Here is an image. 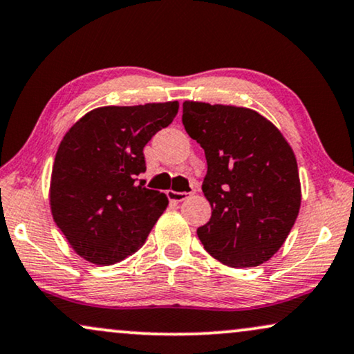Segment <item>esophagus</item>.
I'll use <instances>...</instances> for the list:
<instances>
[{"instance_id":"34e87169","label":"esophagus","mask_w":354,"mask_h":354,"mask_svg":"<svg viewBox=\"0 0 354 354\" xmlns=\"http://www.w3.org/2000/svg\"><path fill=\"white\" fill-rule=\"evenodd\" d=\"M167 196H168V199L171 201V203H181V201L187 199L186 192H178V191H173V189H169L167 192Z\"/></svg>"}]
</instances>
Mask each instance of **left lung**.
Segmentation results:
<instances>
[{
	"mask_svg": "<svg viewBox=\"0 0 354 354\" xmlns=\"http://www.w3.org/2000/svg\"><path fill=\"white\" fill-rule=\"evenodd\" d=\"M183 124L207 160L203 192L212 216L198 229L205 252L230 268L263 265L283 247L301 209L292 149L248 107L185 101Z\"/></svg>",
	"mask_w": 354,
	"mask_h": 354,
	"instance_id": "left-lung-1",
	"label": "left lung"
}]
</instances>
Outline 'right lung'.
<instances>
[{
	"label": "right lung",
	"instance_id": "right-lung-1",
	"mask_svg": "<svg viewBox=\"0 0 354 354\" xmlns=\"http://www.w3.org/2000/svg\"><path fill=\"white\" fill-rule=\"evenodd\" d=\"M178 109V101L96 107L62 138L48 191L52 217L86 261L109 266L131 257L167 209V196L137 176L145 171L144 147Z\"/></svg>",
	"mask_w": 354,
	"mask_h": 354
}]
</instances>
